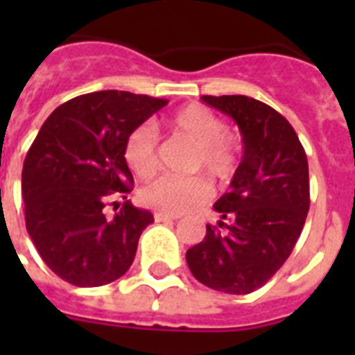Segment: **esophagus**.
I'll list each match as a JSON object with an SVG mask.
<instances>
[{"instance_id":"1","label":"esophagus","mask_w":355,"mask_h":355,"mask_svg":"<svg viewBox=\"0 0 355 355\" xmlns=\"http://www.w3.org/2000/svg\"><path fill=\"white\" fill-rule=\"evenodd\" d=\"M155 218H156V222H171V220H178L180 216L168 215V213H163V211H156Z\"/></svg>"}]
</instances>
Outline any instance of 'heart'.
Segmentation results:
<instances>
[{
    "label": "heart",
    "instance_id": "obj_1",
    "mask_svg": "<svg viewBox=\"0 0 355 355\" xmlns=\"http://www.w3.org/2000/svg\"><path fill=\"white\" fill-rule=\"evenodd\" d=\"M172 133L183 135L197 146L196 168L211 178L225 181L236 167V146L225 135V124L215 112L202 105H188L178 110L167 121ZM128 167L139 178H150L158 168V137L150 126H140L128 137L124 146ZM211 197V184L202 175L181 178L162 175L142 190V199L150 208L163 213L190 211Z\"/></svg>",
    "mask_w": 355,
    "mask_h": 355
}]
</instances>
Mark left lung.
<instances>
[{"mask_svg":"<svg viewBox=\"0 0 355 355\" xmlns=\"http://www.w3.org/2000/svg\"><path fill=\"white\" fill-rule=\"evenodd\" d=\"M240 128L243 156L227 193L213 205L222 220L187 250L205 286L231 295L258 290L283 266L309 211V168L299 137L272 106L247 96H202Z\"/></svg>","mask_w":355,"mask_h":355,"instance_id":"left-lung-1","label":"left lung"}]
</instances>
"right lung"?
<instances>
[{"instance_id": "1", "label": "right lung", "mask_w": 355, "mask_h": 355, "mask_svg": "<svg viewBox=\"0 0 355 355\" xmlns=\"http://www.w3.org/2000/svg\"><path fill=\"white\" fill-rule=\"evenodd\" d=\"M167 103L119 90L85 94L58 106L31 144L23 167L28 234L67 283L103 286L133 263L140 234L155 216L126 200L108 218L105 206L110 197L126 199L131 192L128 137Z\"/></svg>"}]
</instances>
